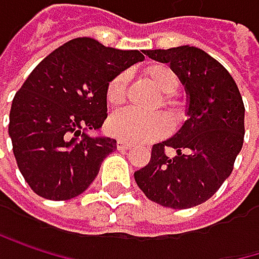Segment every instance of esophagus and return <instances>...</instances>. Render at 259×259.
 Instances as JSON below:
<instances>
[{"label":"esophagus","mask_w":259,"mask_h":259,"mask_svg":"<svg viewBox=\"0 0 259 259\" xmlns=\"http://www.w3.org/2000/svg\"><path fill=\"white\" fill-rule=\"evenodd\" d=\"M116 147H118V150H128V149L132 147V144H131V143H127V141L119 140V141L116 143Z\"/></svg>","instance_id":"obj_1"}]
</instances>
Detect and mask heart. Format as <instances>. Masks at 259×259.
Instances as JSON below:
<instances>
[{"instance_id":"b5f03b06","label":"heart","mask_w":259,"mask_h":259,"mask_svg":"<svg viewBox=\"0 0 259 259\" xmlns=\"http://www.w3.org/2000/svg\"><path fill=\"white\" fill-rule=\"evenodd\" d=\"M146 75L162 95H167L164 98V103L172 104L170 95L175 94L180 84L177 73L169 66L156 64L149 67L146 70ZM127 81L128 75L125 72H121L109 82L106 98L110 106H118L124 101ZM107 128L118 140L134 144H143L152 143L155 140L162 138L164 135H167L170 122L164 115H141L135 110L127 109L112 115Z\"/></svg>"}]
</instances>
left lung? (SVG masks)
<instances>
[{
    "label": "left lung",
    "mask_w": 259,
    "mask_h": 259,
    "mask_svg": "<svg viewBox=\"0 0 259 259\" xmlns=\"http://www.w3.org/2000/svg\"><path fill=\"white\" fill-rule=\"evenodd\" d=\"M169 64L187 95V119L169 140L152 147L146 167L135 172L144 195L170 209H189L207 201L233 170L244 141V104L226 67L193 46L144 50ZM176 149L169 157L165 150Z\"/></svg>",
    "instance_id": "1"
}]
</instances>
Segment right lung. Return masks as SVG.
Listing matches in <instances>:
<instances>
[{
	"instance_id": "add662e5",
	"label": "right lung",
	"mask_w": 259,
	"mask_h": 259,
	"mask_svg": "<svg viewBox=\"0 0 259 259\" xmlns=\"http://www.w3.org/2000/svg\"><path fill=\"white\" fill-rule=\"evenodd\" d=\"M141 61L140 50L82 36L32 70L12 101L9 137L20 172L36 195L64 201L92 184L116 140L89 131L98 132L107 118L109 82Z\"/></svg>"
}]
</instances>
